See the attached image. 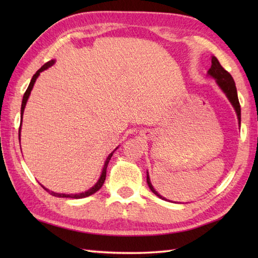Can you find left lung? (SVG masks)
<instances>
[{"label": "left lung", "instance_id": "left-lung-1", "mask_svg": "<svg viewBox=\"0 0 258 258\" xmlns=\"http://www.w3.org/2000/svg\"><path fill=\"white\" fill-rule=\"evenodd\" d=\"M207 75L211 76V78H213V79H215L216 84L218 85V87H220L224 94L226 95L228 101L231 102V104L235 109V112H236L237 118H238V124L240 125V105L238 102L237 90H236V86H235V82L232 78V75L229 74L226 70H224V68L220 64V62H218V59L215 56H212V67L210 70H208ZM146 182H147V184H149V187L153 191V193L160 197V199L166 201L165 197H163L161 194H158L157 191L154 189V187H153L151 179H150L149 172H147V175H146Z\"/></svg>", "mask_w": 258, "mask_h": 258}]
</instances>
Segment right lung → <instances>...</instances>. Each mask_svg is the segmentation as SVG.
<instances>
[{
  "label": "right lung",
  "instance_id": "1",
  "mask_svg": "<svg viewBox=\"0 0 258 258\" xmlns=\"http://www.w3.org/2000/svg\"><path fill=\"white\" fill-rule=\"evenodd\" d=\"M54 63H55V59H51V61H48L47 63H45V64L43 65V67H42L40 70L36 71V73H35L34 75H33V78H32V80H31V82H30V85H29V87H27V90L25 91L24 95H23V100H22V106H21V118H23V113H24V108H25V105H26V102H27V100H29L30 94H31V91H32V89H33V86H34V83H35L36 79L38 78V76H40L41 72H43V71L47 70L48 68H51ZM21 126H22V120H21L20 131H19V140H20V141H21ZM117 147H118V146H117ZM117 147H116V149H115L114 151H116V150H117ZM114 151L111 153V154H109V155L106 157L105 162H104V166H103V169H102V173H101V176H100V178L97 179V182L94 184V186H92V187H91L90 189H87L86 191H83V193H79V194H63V193L61 194V193H55V191H52V190H50L48 188L44 187V186H43V185H42V187L44 188V189L47 191V193H50V194H51V195H53V196H56V197H67V199H69V197H70V199H84V197H87V196H90V195H92V194L96 193V191L102 187L103 184H104V182H105L107 164H108L109 160H111V157L113 156V153H114Z\"/></svg>",
  "mask_w": 258,
  "mask_h": 258
}]
</instances>
